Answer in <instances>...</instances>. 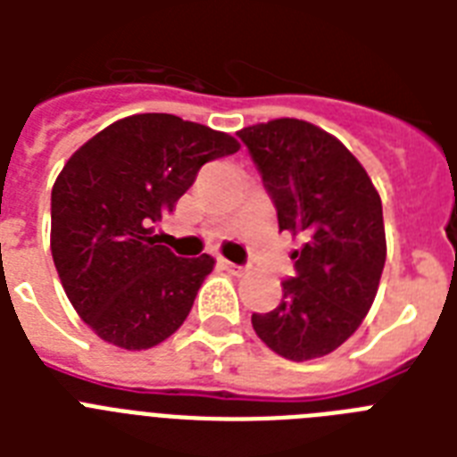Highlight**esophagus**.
Instances as JSON below:
<instances>
[{
    "instance_id": "esophagus-1",
    "label": "esophagus",
    "mask_w": 457,
    "mask_h": 457,
    "mask_svg": "<svg viewBox=\"0 0 457 457\" xmlns=\"http://www.w3.org/2000/svg\"><path fill=\"white\" fill-rule=\"evenodd\" d=\"M218 263H220V268H225L228 272H232V275H242L244 272L242 265L232 263V261H228V258H218Z\"/></svg>"
}]
</instances>
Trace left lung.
I'll return each instance as SVG.
<instances>
[{"label": "left lung", "mask_w": 457, "mask_h": 457, "mask_svg": "<svg viewBox=\"0 0 457 457\" xmlns=\"http://www.w3.org/2000/svg\"><path fill=\"white\" fill-rule=\"evenodd\" d=\"M237 135L278 208L279 232L301 242L282 301L253 312L251 325L282 358H322L361 327L375 301L386 261L382 199L358 158L305 120L278 118Z\"/></svg>", "instance_id": "1"}]
</instances>
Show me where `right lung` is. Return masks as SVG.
<instances>
[{
  "mask_svg": "<svg viewBox=\"0 0 457 457\" xmlns=\"http://www.w3.org/2000/svg\"><path fill=\"white\" fill-rule=\"evenodd\" d=\"M239 142L170 113L116 120L68 158L52 189V256L73 308L128 351L168 339L215 261L179 258L154 222L172 213L201 165Z\"/></svg>",
  "mask_w": 457,
  "mask_h": 457,
  "instance_id": "1",
  "label": "right lung"
}]
</instances>
